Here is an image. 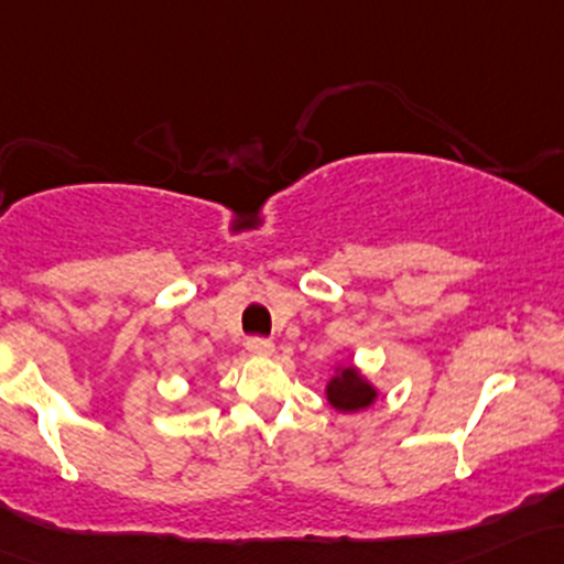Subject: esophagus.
Wrapping results in <instances>:
<instances>
[{
	"label": "esophagus",
	"instance_id": "obj_1",
	"mask_svg": "<svg viewBox=\"0 0 564 564\" xmlns=\"http://www.w3.org/2000/svg\"><path fill=\"white\" fill-rule=\"evenodd\" d=\"M246 350H249V356H257V358L272 356V343L264 337H251L249 343H246Z\"/></svg>",
	"mask_w": 564,
	"mask_h": 564
}]
</instances>
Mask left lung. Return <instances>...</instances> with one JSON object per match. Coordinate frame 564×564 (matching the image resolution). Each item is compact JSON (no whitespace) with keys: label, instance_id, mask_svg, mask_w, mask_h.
<instances>
[{"label":"left lung","instance_id":"8db88e82","mask_svg":"<svg viewBox=\"0 0 564 564\" xmlns=\"http://www.w3.org/2000/svg\"><path fill=\"white\" fill-rule=\"evenodd\" d=\"M326 399H329V404L337 412H358L375 404L377 388L356 367L348 364V367L337 369V375L329 380Z\"/></svg>","mask_w":564,"mask_h":564}]
</instances>
